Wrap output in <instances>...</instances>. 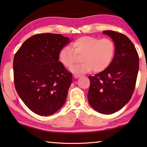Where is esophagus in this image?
Here are the masks:
<instances>
[{
	"instance_id": "1",
	"label": "esophagus",
	"mask_w": 147,
	"mask_h": 147,
	"mask_svg": "<svg viewBox=\"0 0 147 147\" xmlns=\"http://www.w3.org/2000/svg\"><path fill=\"white\" fill-rule=\"evenodd\" d=\"M73 76H74V78H78L80 77L81 75H78V74H74Z\"/></svg>"
}]
</instances>
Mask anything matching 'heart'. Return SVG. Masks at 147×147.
<instances>
[{
	"mask_svg": "<svg viewBox=\"0 0 147 147\" xmlns=\"http://www.w3.org/2000/svg\"><path fill=\"white\" fill-rule=\"evenodd\" d=\"M115 53V45L109 38L83 36L71 44V48L65 46L59 52V60L63 66L70 69L82 57V63L73 67L74 73H87L93 71L101 73L109 67Z\"/></svg>",
	"mask_w": 147,
	"mask_h": 147,
	"instance_id": "heart-1",
	"label": "heart"
}]
</instances>
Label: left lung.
I'll return each instance as SVG.
<instances>
[{
    "label": "left lung",
    "mask_w": 147,
    "mask_h": 147,
    "mask_svg": "<svg viewBox=\"0 0 147 147\" xmlns=\"http://www.w3.org/2000/svg\"><path fill=\"white\" fill-rule=\"evenodd\" d=\"M103 34L112 39L115 55L110 65L101 73L90 76L88 100L92 108L102 114H111L129 101L139 71L137 51L129 39L111 30Z\"/></svg>",
    "instance_id": "left-lung-1"
}]
</instances>
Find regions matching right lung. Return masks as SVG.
I'll return each mask as SVG.
<instances>
[{
  "label": "right lung",
  "instance_id": "add662e5",
  "mask_svg": "<svg viewBox=\"0 0 147 147\" xmlns=\"http://www.w3.org/2000/svg\"><path fill=\"white\" fill-rule=\"evenodd\" d=\"M71 41L61 34L34 35L15 54V88L26 106L36 114H53L66 101L72 74L59 61V52Z\"/></svg>",
  "mask_w": 147,
  "mask_h": 147
}]
</instances>
